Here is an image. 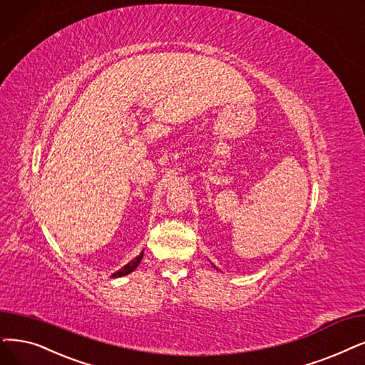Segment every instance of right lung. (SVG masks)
<instances>
[{"instance_id": "right-lung-1", "label": "right lung", "mask_w": 365, "mask_h": 365, "mask_svg": "<svg viewBox=\"0 0 365 365\" xmlns=\"http://www.w3.org/2000/svg\"><path fill=\"white\" fill-rule=\"evenodd\" d=\"M142 257H143V252H142L139 256H136L132 262H128V264H127L125 267H123L121 269L113 272L110 277H112V279H118V277H124V275H127V274H130V272H133V271L138 268V265L140 264Z\"/></svg>"}]
</instances>
